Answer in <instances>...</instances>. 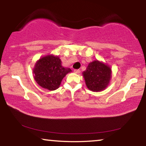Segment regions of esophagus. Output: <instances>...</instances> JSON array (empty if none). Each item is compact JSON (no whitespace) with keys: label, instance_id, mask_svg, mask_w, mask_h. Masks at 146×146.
<instances>
[{"label":"esophagus","instance_id":"1","mask_svg":"<svg viewBox=\"0 0 146 146\" xmlns=\"http://www.w3.org/2000/svg\"><path fill=\"white\" fill-rule=\"evenodd\" d=\"M74 71H75L76 73H79L81 72V70H80V69H74Z\"/></svg>","mask_w":146,"mask_h":146}]
</instances>
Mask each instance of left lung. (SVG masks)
<instances>
[{"mask_svg":"<svg viewBox=\"0 0 146 146\" xmlns=\"http://www.w3.org/2000/svg\"><path fill=\"white\" fill-rule=\"evenodd\" d=\"M88 89L92 91L104 90L109 83L111 69L107 65L98 61L90 63L83 73Z\"/></svg>","mask_w":146,"mask_h":146,"instance_id":"obj_1","label":"left lung"}]
</instances>
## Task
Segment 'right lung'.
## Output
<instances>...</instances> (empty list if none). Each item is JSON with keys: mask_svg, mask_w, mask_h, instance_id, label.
<instances>
[{"mask_svg": "<svg viewBox=\"0 0 146 146\" xmlns=\"http://www.w3.org/2000/svg\"><path fill=\"white\" fill-rule=\"evenodd\" d=\"M69 68H64L58 57L47 55L42 57L35 65L34 79L39 85L50 91L58 89L63 78L71 72Z\"/></svg>", "mask_w": 146, "mask_h": 146, "instance_id": "1", "label": "right lung"}]
</instances>
